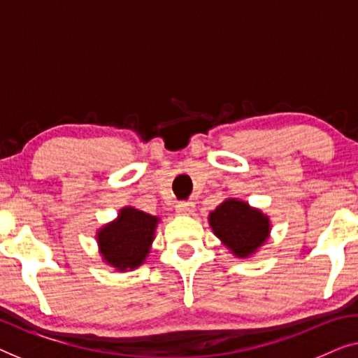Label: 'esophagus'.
<instances>
[{
    "mask_svg": "<svg viewBox=\"0 0 358 358\" xmlns=\"http://www.w3.org/2000/svg\"><path fill=\"white\" fill-rule=\"evenodd\" d=\"M194 203L192 201H180V203H178V206H176V211H178L179 215L182 216H190L192 213H194Z\"/></svg>",
    "mask_w": 358,
    "mask_h": 358,
    "instance_id": "esophagus-1",
    "label": "esophagus"
}]
</instances>
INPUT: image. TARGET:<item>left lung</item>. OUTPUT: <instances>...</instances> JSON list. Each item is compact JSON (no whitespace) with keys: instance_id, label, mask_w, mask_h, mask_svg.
I'll return each instance as SVG.
<instances>
[{"instance_id":"1","label":"left lung","mask_w":358,"mask_h":358,"mask_svg":"<svg viewBox=\"0 0 358 358\" xmlns=\"http://www.w3.org/2000/svg\"><path fill=\"white\" fill-rule=\"evenodd\" d=\"M213 234L236 258H250L271 234L269 216L239 199H226L208 215Z\"/></svg>"}]
</instances>
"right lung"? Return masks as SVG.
<instances>
[{
	"label": "right lung",
	"instance_id": "1",
	"mask_svg": "<svg viewBox=\"0 0 358 358\" xmlns=\"http://www.w3.org/2000/svg\"><path fill=\"white\" fill-rule=\"evenodd\" d=\"M158 222V216L136 206L119 208L115 220L103 224L95 234L103 263L122 273L142 266L152 250Z\"/></svg>",
	"mask_w": 358,
	"mask_h": 358
}]
</instances>
